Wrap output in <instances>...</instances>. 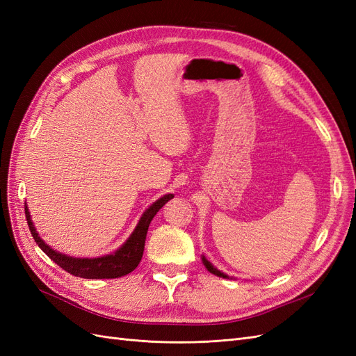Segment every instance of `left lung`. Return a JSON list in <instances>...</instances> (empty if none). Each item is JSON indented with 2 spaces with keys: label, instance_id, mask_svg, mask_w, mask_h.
Instances as JSON below:
<instances>
[{
  "label": "left lung",
  "instance_id": "left-lung-1",
  "mask_svg": "<svg viewBox=\"0 0 356 356\" xmlns=\"http://www.w3.org/2000/svg\"><path fill=\"white\" fill-rule=\"evenodd\" d=\"M202 263H203V266L207 267V270L208 272H211L212 275H215V276H220V277H224V279H232L229 275H225V273H222L221 270H218L217 267H213L212 266V263L211 261H208V258L204 257V255H202Z\"/></svg>",
  "mask_w": 356,
  "mask_h": 356
}]
</instances>
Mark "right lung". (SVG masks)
I'll use <instances>...</instances> for the list:
<instances>
[{
    "instance_id": "1",
    "label": "right lung",
    "mask_w": 356,
    "mask_h": 356,
    "mask_svg": "<svg viewBox=\"0 0 356 356\" xmlns=\"http://www.w3.org/2000/svg\"><path fill=\"white\" fill-rule=\"evenodd\" d=\"M170 199H174V195H165L163 197L156 200L152 207H148V209H145V212L141 215V218H139L132 234L129 236L127 241L118 248L117 251L102 257H95V258L71 257L53 250L51 246H49L40 238L35 225L32 222L26 203H25V215H26V221H28L32 238H34V241L41 248L42 252H44L49 258H51V260L58 266H60L63 270L84 279H114V277H122L127 273H131L138 267L144 254L148 225L154 218V215L163 208V204L168 203Z\"/></svg>"
}]
</instances>
